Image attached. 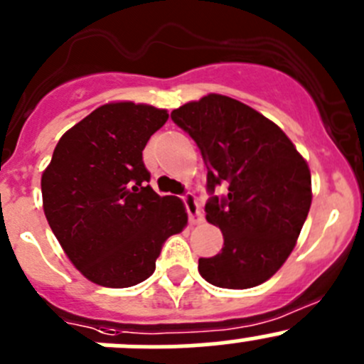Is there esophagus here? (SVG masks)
Instances as JSON below:
<instances>
[{"mask_svg":"<svg viewBox=\"0 0 364 364\" xmlns=\"http://www.w3.org/2000/svg\"><path fill=\"white\" fill-rule=\"evenodd\" d=\"M183 203H185V208L186 211H188V218L192 224H199V222H203V213H200V206L199 203H197L196 196L193 193H185V196H181Z\"/></svg>","mask_w":364,"mask_h":364,"instance_id":"1","label":"esophagus"}]
</instances>
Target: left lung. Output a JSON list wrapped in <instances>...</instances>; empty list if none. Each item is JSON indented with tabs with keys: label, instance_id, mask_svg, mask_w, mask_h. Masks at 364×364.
Wrapping results in <instances>:
<instances>
[{
	"label": "left lung",
	"instance_id": "obj_1",
	"mask_svg": "<svg viewBox=\"0 0 364 364\" xmlns=\"http://www.w3.org/2000/svg\"><path fill=\"white\" fill-rule=\"evenodd\" d=\"M196 140L208 168L204 211L224 247L200 257L210 284L245 290L270 279L294 250L311 206V172L283 129L254 108L208 94L171 114ZM225 182L228 196L214 188Z\"/></svg>",
	"mask_w": 364,
	"mask_h": 364
}]
</instances>
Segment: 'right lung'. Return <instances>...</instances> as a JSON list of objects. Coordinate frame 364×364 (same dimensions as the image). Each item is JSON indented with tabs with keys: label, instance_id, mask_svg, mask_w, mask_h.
I'll use <instances>...</instances> for the list:
<instances>
[{
	"label": "right lung",
	"instance_id": "right-lung-1",
	"mask_svg": "<svg viewBox=\"0 0 364 364\" xmlns=\"http://www.w3.org/2000/svg\"><path fill=\"white\" fill-rule=\"evenodd\" d=\"M167 119V110L149 105H103L63 133L42 172L49 228L92 283L146 281L165 240L188 222L178 197H160L147 185L142 151Z\"/></svg>",
	"mask_w": 364,
	"mask_h": 364
}]
</instances>
